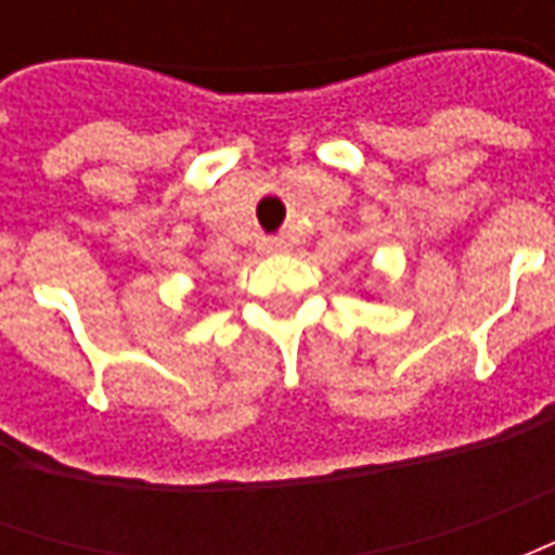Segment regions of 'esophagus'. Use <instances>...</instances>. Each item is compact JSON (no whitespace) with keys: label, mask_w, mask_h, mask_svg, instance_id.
I'll use <instances>...</instances> for the list:
<instances>
[{"label":"esophagus","mask_w":555,"mask_h":555,"mask_svg":"<svg viewBox=\"0 0 555 555\" xmlns=\"http://www.w3.org/2000/svg\"><path fill=\"white\" fill-rule=\"evenodd\" d=\"M258 249L267 255H273V253H285L288 249V241L285 237H264V241L258 243Z\"/></svg>","instance_id":"1"}]
</instances>
